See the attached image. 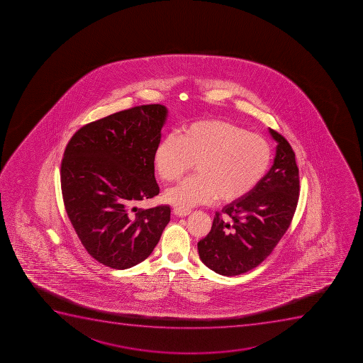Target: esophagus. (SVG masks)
Returning <instances> with one entry per match:
<instances>
[{"instance_id": "esophagus-1", "label": "esophagus", "mask_w": 363, "mask_h": 363, "mask_svg": "<svg viewBox=\"0 0 363 363\" xmlns=\"http://www.w3.org/2000/svg\"><path fill=\"white\" fill-rule=\"evenodd\" d=\"M172 213H174V216H179V218H184V216H189L191 211H189V209L174 208Z\"/></svg>"}]
</instances>
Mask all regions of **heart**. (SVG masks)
Returning <instances> with one entry per match:
<instances>
[{
  "label": "heart",
  "instance_id": "heart-1",
  "mask_svg": "<svg viewBox=\"0 0 363 363\" xmlns=\"http://www.w3.org/2000/svg\"><path fill=\"white\" fill-rule=\"evenodd\" d=\"M271 162L272 147L265 137L220 119L184 126L179 136L165 137L154 151L155 170L168 184L195 164L198 175L165 193V200L179 208L247 196L265 177Z\"/></svg>",
  "mask_w": 363,
  "mask_h": 363
}]
</instances>
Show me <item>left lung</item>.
<instances>
[{"label": "left lung", "mask_w": 363, "mask_h": 363, "mask_svg": "<svg viewBox=\"0 0 363 363\" xmlns=\"http://www.w3.org/2000/svg\"><path fill=\"white\" fill-rule=\"evenodd\" d=\"M276 157L262 182L245 198L216 212L212 230L198 242L199 255L221 276H238L262 264L283 238L299 196V170L290 143L269 129Z\"/></svg>", "instance_id": "1"}]
</instances>
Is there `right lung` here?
Returning a JSON list of instances; mask_svg holds the SVG:
<instances>
[{
  "mask_svg": "<svg viewBox=\"0 0 363 363\" xmlns=\"http://www.w3.org/2000/svg\"><path fill=\"white\" fill-rule=\"evenodd\" d=\"M163 105H140L80 128L60 169L69 221L92 258L125 269L151 255L170 221V207L137 208L160 193L154 151L167 119Z\"/></svg>",
  "mask_w": 363,
  "mask_h": 363,
  "instance_id": "right-lung-1",
  "label": "right lung"
}]
</instances>
